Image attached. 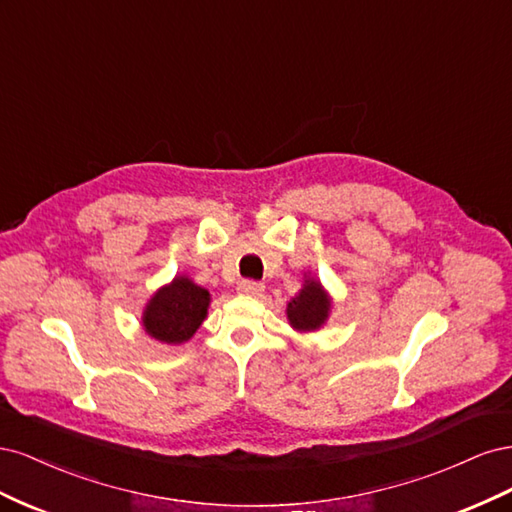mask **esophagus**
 Here are the masks:
<instances>
[{"mask_svg": "<svg viewBox=\"0 0 512 512\" xmlns=\"http://www.w3.org/2000/svg\"><path fill=\"white\" fill-rule=\"evenodd\" d=\"M237 290L241 294H247V297H260L262 290H265V286H262L260 282H254V280H243V282H239Z\"/></svg>", "mask_w": 512, "mask_h": 512, "instance_id": "obj_1", "label": "esophagus"}]
</instances>
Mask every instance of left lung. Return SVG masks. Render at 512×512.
Segmentation results:
<instances>
[{"instance_id":"left-lung-1","label":"left lung","mask_w":512,"mask_h":512,"mask_svg":"<svg viewBox=\"0 0 512 512\" xmlns=\"http://www.w3.org/2000/svg\"><path fill=\"white\" fill-rule=\"evenodd\" d=\"M331 312V299L327 290L316 282L314 277H307L301 292L297 297L290 299L286 314L290 320V327L297 331H316L324 322H327Z\"/></svg>"}]
</instances>
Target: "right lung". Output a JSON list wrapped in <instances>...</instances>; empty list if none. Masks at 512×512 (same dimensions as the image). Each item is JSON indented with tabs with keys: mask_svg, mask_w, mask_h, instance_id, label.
Returning a JSON list of instances; mask_svg holds the SVG:
<instances>
[{
	"mask_svg": "<svg viewBox=\"0 0 512 512\" xmlns=\"http://www.w3.org/2000/svg\"><path fill=\"white\" fill-rule=\"evenodd\" d=\"M209 290L179 275L149 299L143 312V329L162 344H183L207 318Z\"/></svg>",
	"mask_w": 512,
	"mask_h": 512,
	"instance_id": "1",
	"label": "right lung"
}]
</instances>
